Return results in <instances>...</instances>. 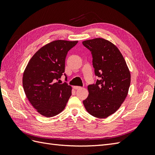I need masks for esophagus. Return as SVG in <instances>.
<instances>
[{"mask_svg":"<svg viewBox=\"0 0 155 155\" xmlns=\"http://www.w3.org/2000/svg\"><path fill=\"white\" fill-rule=\"evenodd\" d=\"M74 88L75 89V90H79V89H81L82 88L81 87H78V86H74Z\"/></svg>","mask_w":155,"mask_h":155,"instance_id":"1","label":"esophagus"}]
</instances>
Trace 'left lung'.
<instances>
[{
  "instance_id": "8db88e82",
  "label": "left lung",
  "mask_w": 155,
  "mask_h": 155,
  "mask_svg": "<svg viewBox=\"0 0 155 155\" xmlns=\"http://www.w3.org/2000/svg\"><path fill=\"white\" fill-rule=\"evenodd\" d=\"M91 51L95 74L100 80L88 86L83 101L85 109L97 118H105L118 110L128 94L130 73L119 49L110 41L96 38L82 42Z\"/></svg>"
}]
</instances>
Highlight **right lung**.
Segmentation results:
<instances>
[{"label": "right lung", "mask_w": 155, "mask_h": 155, "mask_svg": "<svg viewBox=\"0 0 155 155\" xmlns=\"http://www.w3.org/2000/svg\"><path fill=\"white\" fill-rule=\"evenodd\" d=\"M78 41L56 40L37 50L23 73L22 85L31 105L45 117L61 112L72 94V87L56 82L64 72L68 51Z\"/></svg>", "instance_id": "right-lung-1"}]
</instances>
